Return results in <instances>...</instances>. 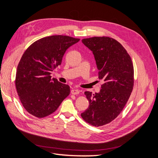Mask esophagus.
Masks as SVG:
<instances>
[{
	"label": "esophagus",
	"mask_w": 158,
	"mask_h": 158,
	"mask_svg": "<svg viewBox=\"0 0 158 158\" xmlns=\"http://www.w3.org/2000/svg\"><path fill=\"white\" fill-rule=\"evenodd\" d=\"M71 94L73 95H78V94H80V91L76 89H73L71 90Z\"/></svg>",
	"instance_id": "obj_1"
}]
</instances>
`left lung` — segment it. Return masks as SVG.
Wrapping results in <instances>:
<instances>
[{
    "instance_id": "8db88e82",
    "label": "left lung",
    "mask_w": 158,
    "mask_h": 158,
    "mask_svg": "<svg viewBox=\"0 0 158 158\" xmlns=\"http://www.w3.org/2000/svg\"><path fill=\"white\" fill-rule=\"evenodd\" d=\"M83 44L93 52L98 76L103 80L99 93L85 92L88 108L81 117L89 125L101 127L116 118L125 106L134 87V66L131 56L113 38H86Z\"/></svg>"
}]
</instances>
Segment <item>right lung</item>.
<instances>
[{
    "label": "right lung",
    "instance_id": "add662e5",
    "mask_svg": "<svg viewBox=\"0 0 158 158\" xmlns=\"http://www.w3.org/2000/svg\"><path fill=\"white\" fill-rule=\"evenodd\" d=\"M79 41L67 35L48 36L33 43L23 52L15 85L23 107L31 115H50L70 94L69 85L51 78L50 74L61 64L66 51Z\"/></svg>",
    "mask_w": 158,
    "mask_h": 158
}]
</instances>
